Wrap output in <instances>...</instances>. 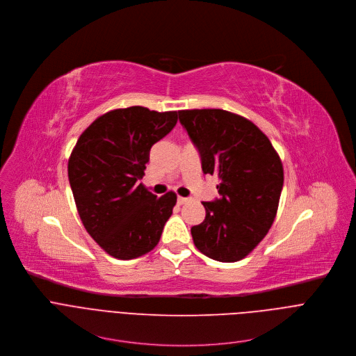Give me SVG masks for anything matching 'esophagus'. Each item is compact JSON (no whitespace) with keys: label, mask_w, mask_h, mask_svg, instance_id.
<instances>
[{"label":"esophagus","mask_w":356,"mask_h":356,"mask_svg":"<svg viewBox=\"0 0 356 356\" xmlns=\"http://www.w3.org/2000/svg\"><path fill=\"white\" fill-rule=\"evenodd\" d=\"M189 200H191L189 197H184V196H179V197H178V203H179V204H185V203L189 202Z\"/></svg>","instance_id":"obj_1"}]
</instances>
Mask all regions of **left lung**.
Wrapping results in <instances>:
<instances>
[{
  "instance_id": "8db88e82",
  "label": "left lung",
  "mask_w": 356,
  "mask_h": 356,
  "mask_svg": "<svg viewBox=\"0 0 356 356\" xmlns=\"http://www.w3.org/2000/svg\"><path fill=\"white\" fill-rule=\"evenodd\" d=\"M179 122L197 147L204 174L219 178L220 197L203 202L191 229L195 247L220 262L245 258L268 234L279 206L283 165L266 134L223 109H184Z\"/></svg>"
}]
</instances>
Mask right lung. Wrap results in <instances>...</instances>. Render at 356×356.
I'll return each mask as SVG.
<instances>
[{
    "mask_svg": "<svg viewBox=\"0 0 356 356\" xmlns=\"http://www.w3.org/2000/svg\"><path fill=\"white\" fill-rule=\"evenodd\" d=\"M177 120V111L112 109L81 133L70 154L68 179L80 219L113 258L133 259L150 252L172 215L175 192L157 197L140 179L150 149Z\"/></svg>",
    "mask_w": 356,
    "mask_h": 356,
    "instance_id": "right-lung-1",
    "label": "right lung"
}]
</instances>
